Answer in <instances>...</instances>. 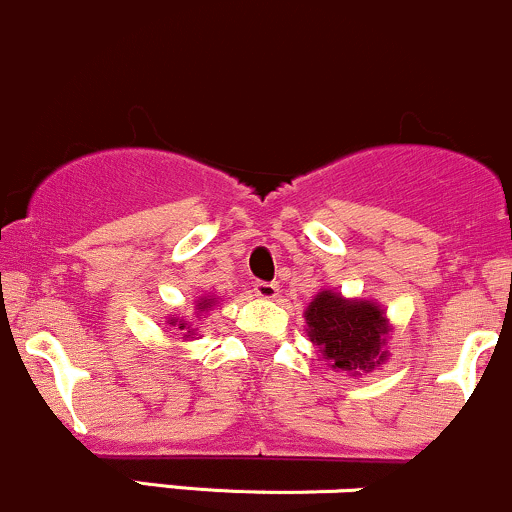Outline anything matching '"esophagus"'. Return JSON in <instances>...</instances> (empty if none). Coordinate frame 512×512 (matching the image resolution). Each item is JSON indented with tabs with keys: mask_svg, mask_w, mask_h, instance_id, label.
Instances as JSON below:
<instances>
[{
	"mask_svg": "<svg viewBox=\"0 0 512 512\" xmlns=\"http://www.w3.org/2000/svg\"><path fill=\"white\" fill-rule=\"evenodd\" d=\"M255 294L260 299H265V301L277 299L279 297V284H274V282H255Z\"/></svg>",
	"mask_w": 512,
	"mask_h": 512,
	"instance_id": "34e87169",
	"label": "esophagus"
}]
</instances>
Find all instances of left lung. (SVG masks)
Instances as JSON below:
<instances>
[{
	"mask_svg": "<svg viewBox=\"0 0 512 512\" xmlns=\"http://www.w3.org/2000/svg\"><path fill=\"white\" fill-rule=\"evenodd\" d=\"M306 336L319 348L331 370L358 378L387 363L392 324L373 299H346L341 292L321 289L304 311Z\"/></svg>",
	"mask_w": 512,
	"mask_h": 512,
	"instance_id": "1",
	"label": "left lung"
}]
</instances>
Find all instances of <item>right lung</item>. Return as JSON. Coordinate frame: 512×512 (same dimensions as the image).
I'll return each mask as SVG.
<instances>
[{
	"label": "right lung",
	"instance_id": "1",
	"mask_svg": "<svg viewBox=\"0 0 512 512\" xmlns=\"http://www.w3.org/2000/svg\"><path fill=\"white\" fill-rule=\"evenodd\" d=\"M220 304V297H215V294H203V297L196 299V306H193V316H176V314H169L166 316V326H174V331H179V336L184 338V341H193V338L198 336V321H201V316L206 319L208 311H213L215 306Z\"/></svg>",
	"mask_w": 512,
	"mask_h": 512
}]
</instances>
